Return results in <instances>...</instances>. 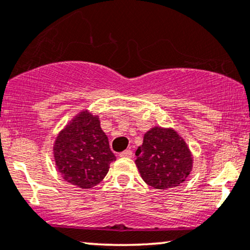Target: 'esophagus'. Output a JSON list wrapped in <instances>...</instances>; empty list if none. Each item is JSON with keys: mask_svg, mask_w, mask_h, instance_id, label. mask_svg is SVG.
<instances>
[{"mask_svg": "<svg viewBox=\"0 0 250 250\" xmlns=\"http://www.w3.org/2000/svg\"><path fill=\"white\" fill-rule=\"evenodd\" d=\"M120 156H122V158H131L132 151H131V149H125V151L120 153Z\"/></svg>", "mask_w": 250, "mask_h": 250, "instance_id": "esophagus-1", "label": "esophagus"}]
</instances>
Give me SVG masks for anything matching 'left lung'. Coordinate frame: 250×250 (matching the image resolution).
Wrapping results in <instances>:
<instances>
[{
	"label": "left lung",
	"instance_id": "left-lung-1",
	"mask_svg": "<svg viewBox=\"0 0 250 250\" xmlns=\"http://www.w3.org/2000/svg\"><path fill=\"white\" fill-rule=\"evenodd\" d=\"M138 170L146 184L158 189L178 186L192 168V156L185 142L171 129L153 128L144 136L137 152Z\"/></svg>",
	"mask_w": 250,
	"mask_h": 250
}]
</instances>
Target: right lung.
I'll list each match as a JSON object with an SVG mask.
<instances>
[{
    "mask_svg": "<svg viewBox=\"0 0 250 250\" xmlns=\"http://www.w3.org/2000/svg\"><path fill=\"white\" fill-rule=\"evenodd\" d=\"M56 165L65 181L81 188L96 186L116 159L97 116L88 112L73 120L56 139Z\"/></svg>",
    "mask_w": 250,
    "mask_h": 250,
    "instance_id": "1",
    "label": "right lung"
}]
</instances>
